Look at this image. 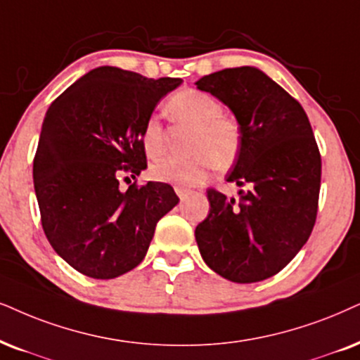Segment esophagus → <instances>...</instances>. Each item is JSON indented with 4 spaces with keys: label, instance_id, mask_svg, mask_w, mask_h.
Segmentation results:
<instances>
[{
    "label": "esophagus",
    "instance_id": "34e87169",
    "mask_svg": "<svg viewBox=\"0 0 360 360\" xmlns=\"http://www.w3.org/2000/svg\"><path fill=\"white\" fill-rule=\"evenodd\" d=\"M174 191H176V194L179 195V199H186L191 194L188 189L183 188V186H174Z\"/></svg>",
    "mask_w": 360,
    "mask_h": 360
}]
</instances>
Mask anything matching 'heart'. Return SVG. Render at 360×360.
Listing matches in <instances>:
<instances>
[{
	"instance_id": "b5f03b06",
	"label": "heart",
	"mask_w": 360,
	"mask_h": 360,
	"mask_svg": "<svg viewBox=\"0 0 360 360\" xmlns=\"http://www.w3.org/2000/svg\"><path fill=\"white\" fill-rule=\"evenodd\" d=\"M166 115L174 124L194 127L189 141L193 156L166 158L149 169L156 181L198 186L214 167L233 166L243 146V129L234 117L222 112V104L211 94L183 89L166 103ZM141 144L148 158H159L166 148V133L156 117H149L141 131Z\"/></svg>"
}]
</instances>
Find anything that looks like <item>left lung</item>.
<instances>
[{
    "mask_svg": "<svg viewBox=\"0 0 360 360\" xmlns=\"http://www.w3.org/2000/svg\"><path fill=\"white\" fill-rule=\"evenodd\" d=\"M234 112L243 146L227 183L249 184L239 199L207 191V217L195 227L204 262L239 284L272 277L292 261L316 224L321 154L301 104L252 66L198 81Z\"/></svg>",
    "mask_w": 360,
    "mask_h": 360,
    "instance_id": "obj_1",
    "label": "left lung"
}]
</instances>
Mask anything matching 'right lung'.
<instances>
[{"label": "right lung", "instance_id": "obj_1", "mask_svg": "<svg viewBox=\"0 0 360 360\" xmlns=\"http://www.w3.org/2000/svg\"><path fill=\"white\" fill-rule=\"evenodd\" d=\"M183 83L101 66L49 106L33 162L34 193L49 244L81 274L115 279L146 256L158 221L179 202L165 183L120 177L146 169L141 131L156 104Z\"/></svg>", "mask_w": 360, "mask_h": 360}]
</instances>
